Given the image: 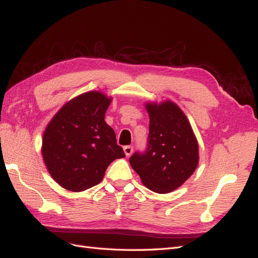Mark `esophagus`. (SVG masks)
<instances>
[{
  "label": "esophagus",
  "instance_id": "esophagus-1",
  "mask_svg": "<svg viewBox=\"0 0 258 258\" xmlns=\"http://www.w3.org/2000/svg\"><path fill=\"white\" fill-rule=\"evenodd\" d=\"M123 149H124V153H125V155H126V156H131L132 153H133V146H131V145L124 146Z\"/></svg>",
  "mask_w": 258,
  "mask_h": 258
}]
</instances>
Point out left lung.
Wrapping results in <instances>:
<instances>
[{"instance_id": "obj_1", "label": "left lung", "mask_w": 258, "mask_h": 258, "mask_svg": "<svg viewBox=\"0 0 258 258\" xmlns=\"http://www.w3.org/2000/svg\"><path fill=\"white\" fill-rule=\"evenodd\" d=\"M146 109L147 145L145 151L132 155L130 164L148 189L167 194L180 187L196 170L198 143L187 117L175 103H149Z\"/></svg>"}]
</instances>
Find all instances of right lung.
Returning <instances> with one entry per match:
<instances>
[{
	"label": "right lung",
	"instance_id": "obj_1",
	"mask_svg": "<svg viewBox=\"0 0 258 258\" xmlns=\"http://www.w3.org/2000/svg\"><path fill=\"white\" fill-rule=\"evenodd\" d=\"M110 102L97 91L83 93L62 106L46 127L41 153L62 188L78 192L97 185L112 161L125 157L104 121Z\"/></svg>",
	"mask_w": 258,
	"mask_h": 258
}]
</instances>
